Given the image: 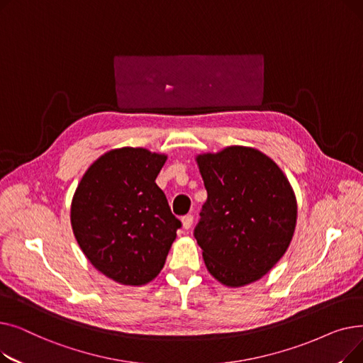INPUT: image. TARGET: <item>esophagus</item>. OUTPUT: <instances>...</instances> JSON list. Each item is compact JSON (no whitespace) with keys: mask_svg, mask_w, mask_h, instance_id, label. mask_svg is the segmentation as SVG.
I'll list each match as a JSON object with an SVG mask.
<instances>
[{"mask_svg":"<svg viewBox=\"0 0 363 363\" xmlns=\"http://www.w3.org/2000/svg\"><path fill=\"white\" fill-rule=\"evenodd\" d=\"M193 215H185L184 218H182V226H184V230H189V228H191V225H193Z\"/></svg>","mask_w":363,"mask_h":363,"instance_id":"34e87169","label":"esophagus"}]
</instances>
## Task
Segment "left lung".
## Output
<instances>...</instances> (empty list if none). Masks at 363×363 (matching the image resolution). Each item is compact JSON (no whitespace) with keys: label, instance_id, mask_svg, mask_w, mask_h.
I'll use <instances>...</instances> for the list:
<instances>
[{"label":"left lung","instance_id":"8db88e82","mask_svg":"<svg viewBox=\"0 0 363 363\" xmlns=\"http://www.w3.org/2000/svg\"><path fill=\"white\" fill-rule=\"evenodd\" d=\"M207 189L194 237L207 271L228 287L268 274L291 242L297 203L282 170L263 152L228 147L197 157Z\"/></svg>","mask_w":363,"mask_h":363}]
</instances>
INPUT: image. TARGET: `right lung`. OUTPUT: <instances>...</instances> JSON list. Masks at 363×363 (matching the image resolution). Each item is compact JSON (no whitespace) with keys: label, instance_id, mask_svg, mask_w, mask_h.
Wrapping results in <instances>:
<instances>
[{"label":"right lung","instance_id":"right-lung-1","mask_svg":"<svg viewBox=\"0 0 363 363\" xmlns=\"http://www.w3.org/2000/svg\"><path fill=\"white\" fill-rule=\"evenodd\" d=\"M166 156L111 150L95 160L73 196L70 222L84 255L106 277L144 285L163 269L181 220L156 178Z\"/></svg>","mask_w":363,"mask_h":363}]
</instances>
